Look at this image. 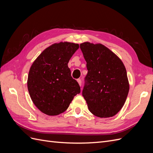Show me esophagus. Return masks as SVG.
<instances>
[{
	"mask_svg": "<svg viewBox=\"0 0 153 153\" xmlns=\"http://www.w3.org/2000/svg\"><path fill=\"white\" fill-rule=\"evenodd\" d=\"M77 82L78 83V84L80 85V86H82V80H81V79H78Z\"/></svg>",
	"mask_w": 153,
	"mask_h": 153,
	"instance_id": "esophagus-1",
	"label": "esophagus"
}]
</instances>
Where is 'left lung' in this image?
<instances>
[{
	"label": "left lung",
	"mask_w": 153,
	"mask_h": 153,
	"mask_svg": "<svg viewBox=\"0 0 153 153\" xmlns=\"http://www.w3.org/2000/svg\"><path fill=\"white\" fill-rule=\"evenodd\" d=\"M80 47L88 70L82 90L88 108L97 117H112L122 108L128 94L126 68L103 45L85 42Z\"/></svg>",
	"instance_id": "obj_1"
}]
</instances>
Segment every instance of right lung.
Returning <instances> with one entry per match:
<instances>
[{
    "instance_id": "obj_1",
    "label": "right lung",
    "mask_w": 153,
    "mask_h": 153,
    "mask_svg": "<svg viewBox=\"0 0 153 153\" xmlns=\"http://www.w3.org/2000/svg\"><path fill=\"white\" fill-rule=\"evenodd\" d=\"M78 44L55 43L46 48L32 64L27 87L34 104L43 113L57 115L69 107L80 87L71 76L68 64Z\"/></svg>"
}]
</instances>
